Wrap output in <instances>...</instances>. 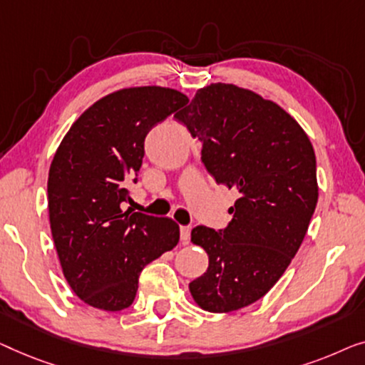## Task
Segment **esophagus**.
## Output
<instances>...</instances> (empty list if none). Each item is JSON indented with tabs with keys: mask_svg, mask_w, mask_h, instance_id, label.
Here are the masks:
<instances>
[{
	"mask_svg": "<svg viewBox=\"0 0 365 365\" xmlns=\"http://www.w3.org/2000/svg\"><path fill=\"white\" fill-rule=\"evenodd\" d=\"M190 232H192V227H180V241L183 245L188 243Z\"/></svg>",
	"mask_w": 365,
	"mask_h": 365,
	"instance_id": "obj_1",
	"label": "esophagus"
}]
</instances>
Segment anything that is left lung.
I'll use <instances>...</instances> for the list:
<instances>
[{"label":"left lung","mask_w":365,"mask_h":365,"mask_svg":"<svg viewBox=\"0 0 365 365\" xmlns=\"http://www.w3.org/2000/svg\"><path fill=\"white\" fill-rule=\"evenodd\" d=\"M175 117L202 138L217 183L240 192L223 232L192 230L208 268L190 294L208 312L238 311L278 283L304 240L319 195L314 148L283 107L235 84L202 87Z\"/></svg>","instance_id":"obj_1"}]
</instances>
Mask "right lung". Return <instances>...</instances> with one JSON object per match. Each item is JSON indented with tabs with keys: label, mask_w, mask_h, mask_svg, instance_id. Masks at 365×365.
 Wrapping results in <instances>:
<instances>
[{
	"label": "right lung",
	"mask_w": 365,
	"mask_h": 365,
	"mask_svg": "<svg viewBox=\"0 0 365 365\" xmlns=\"http://www.w3.org/2000/svg\"><path fill=\"white\" fill-rule=\"evenodd\" d=\"M188 102L162 86L124 87L82 112L49 167L51 233L74 294L104 311L129 307L138 274L180 240L172 218L122 208L125 180L142 167L152 127Z\"/></svg>",
	"instance_id": "add662e5"
}]
</instances>
